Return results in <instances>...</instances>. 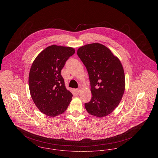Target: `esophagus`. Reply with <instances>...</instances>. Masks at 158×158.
Listing matches in <instances>:
<instances>
[{"mask_svg":"<svg viewBox=\"0 0 158 158\" xmlns=\"http://www.w3.org/2000/svg\"><path fill=\"white\" fill-rule=\"evenodd\" d=\"M81 87H79V88L77 89H76V92H77V94H79V93L81 92Z\"/></svg>","mask_w":158,"mask_h":158,"instance_id":"34e87169","label":"esophagus"}]
</instances>
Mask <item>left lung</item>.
Masks as SVG:
<instances>
[{
	"instance_id": "left-lung-1",
	"label": "left lung",
	"mask_w": 158,
	"mask_h": 158,
	"mask_svg": "<svg viewBox=\"0 0 158 158\" xmlns=\"http://www.w3.org/2000/svg\"><path fill=\"white\" fill-rule=\"evenodd\" d=\"M77 55L88 72L92 99L85 103L87 112L98 117L111 113L125 91V78L119 59L104 45L94 43L78 49Z\"/></svg>"
}]
</instances>
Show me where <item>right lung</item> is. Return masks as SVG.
Wrapping results in <instances>:
<instances>
[{"mask_svg": "<svg viewBox=\"0 0 158 158\" xmlns=\"http://www.w3.org/2000/svg\"><path fill=\"white\" fill-rule=\"evenodd\" d=\"M74 53L73 48L53 45L40 53L32 63L30 93L35 104L47 116L62 114L72 100L73 94L64 86L61 70Z\"/></svg>", "mask_w": 158, "mask_h": 158, "instance_id": "add662e5", "label": "right lung"}]
</instances>
